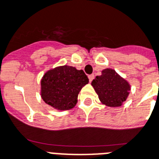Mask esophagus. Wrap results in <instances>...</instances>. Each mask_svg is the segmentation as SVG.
<instances>
[{
	"label": "esophagus",
	"instance_id": "34e87169",
	"mask_svg": "<svg viewBox=\"0 0 159 159\" xmlns=\"http://www.w3.org/2000/svg\"><path fill=\"white\" fill-rule=\"evenodd\" d=\"M94 77H95V76L93 75V74H91V75H89L88 76V78H89V81H90V82H92V80L94 79Z\"/></svg>",
	"mask_w": 159,
	"mask_h": 159
}]
</instances>
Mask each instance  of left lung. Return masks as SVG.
Masks as SVG:
<instances>
[{
    "instance_id": "obj_1",
    "label": "left lung",
    "mask_w": 159,
    "mask_h": 159,
    "mask_svg": "<svg viewBox=\"0 0 159 159\" xmlns=\"http://www.w3.org/2000/svg\"><path fill=\"white\" fill-rule=\"evenodd\" d=\"M101 73L91 82L100 102L109 107L121 106L128 97L130 84L112 68H105Z\"/></svg>"
}]
</instances>
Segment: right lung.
<instances>
[{"label": "right lung", "mask_w": 159, "mask_h": 159, "mask_svg": "<svg viewBox=\"0 0 159 159\" xmlns=\"http://www.w3.org/2000/svg\"><path fill=\"white\" fill-rule=\"evenodd\" d=\"M89 82L83 70L75 67H56L47 71L41 81V95L45 103L58 110L73 109L80 91Z\"/></svg>", "instance_id": "obj_1"}]
</instances>
